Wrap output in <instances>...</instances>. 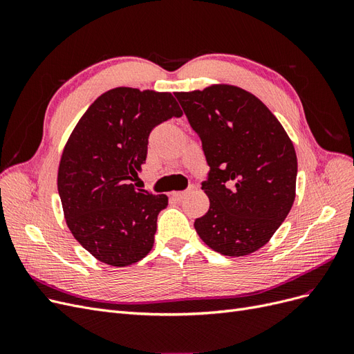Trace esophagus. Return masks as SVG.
<instances>
[{
    "label": "esophagus",
    "mask_w": 354,
    "mask_h": 354,
    "mask_svg": "<svg viewBox=\"0 0 354 354\" xmlns=\"http://www.w3.org/2000/svg\"><path fill=\"white\" fill-rule=\"evenodd\" d=\"M194 186H189L186 190H181V192H173V194H171V196H173L176 201H183L187 195H190L192 192H194Z\"/></svg>",
    "instance_id": "esophagus-1"
}]
</instances>
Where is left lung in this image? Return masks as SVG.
Returning a JSON list of instances; mask_svg holds the SVG:
<instances>
[{
    "instance_id": "1",
    "label": "left lung",
    "mask_w": 354,
    "mask_h": 354,
    "mask_svg": "<svg viewBox=\"0 0 354 354\" xmlns=\"http://www.w3.org/2000/svg\"><path fill=\"white\" fill-rule=\"evenodd\" d=\"M209 167L202 190L209 209L195 220L199 238L227 257L269 242L295 199L297 155L267 106L234 85L176 93Z\"/></svg>"
}]
</instances>
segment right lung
Returning a JSON list of instances; mask_svg holds the SVG:
<instances>
[{
  "instance_id": "obj_1",
  "label": "right lung",
  "mask_w": 354,
  "mask_h": 354,
  "mask_svg": "<svg viewBox=\"0 0 354 354\" xmlns=\"http://www.w3.org/2000/svg\"><path fill=\"white\" fill-rule=\"evenodd\" d=\"M183 115L171 93L118 87L95 99L63 149L57 189L69 230L102 263L125 267L152 250L167 195L131 183L149 134Z\"/></svg>"
}]
</instances>
